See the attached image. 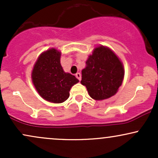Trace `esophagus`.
Masks as SVG:
<instances>
[{"instance_id":"1","label":"esophagus","mask_w":158,"mask_h":158,"mask_svg":"<svg viewBox=\"0 0 158 158\" xmlns=\"http://www.w3.org/2000/svg\"><path fill=\"white\" fill-rule=\"evenodd\" d=\"M76 77H77V79H79V81H81V73H76Z\"/></svg>"}]
</instances>
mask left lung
<instances>
[{"label": "left lung", "instance_id": "8db88e82", "mask_svg": "<svg viewBox=\"0 0 158 158\" xmlns=\"http://www.w3.org/2000/svg\"><path fill=\"white\" fill-rule=\"evenodd\" d=\"M124 78L122 61L107 47L94 50L81 70V85H85L90 97L95 100L111 97L118 90Z\"/></svg>", "mask_w": 158, "mask_h": 158}]
</instances>
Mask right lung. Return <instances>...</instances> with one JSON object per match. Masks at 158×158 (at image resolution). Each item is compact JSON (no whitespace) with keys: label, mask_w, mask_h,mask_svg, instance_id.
<instances>
[{"label":"right lung","mask_w":158,"mask_h":158,"mask_svg":"<svg viewBox=\"0 0 158 158\" xmlns=\"http://www.w3.org/2000/svg\"><path fill=\"white\" fill-rule=\"evenodd\" d=\"M60 57L61 52L50 49L39 56L32 71V81L38 93L52 103L67 100L71 87L79 82L74 76L64 71Z\"/></svg>","instance_id":"add662e5"}]
</instances>
